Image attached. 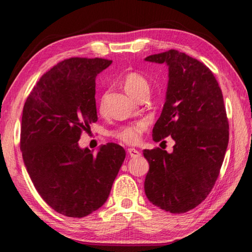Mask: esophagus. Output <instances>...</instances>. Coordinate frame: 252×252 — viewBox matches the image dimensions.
<instances>
[{
	"label": "esophagus",
	"mask_w": 252,
	"mask_h": 252,
	"mask_svg": "<svg viewBox=\"0 0 252 252\" xmlns=\"http://www.w3.org/2000/svg\"><path fill=\"white\" fill-rule=\"evenodd\" d=\"M127 155H129L131 158H139L140 156H141V153H140L136 149H127Z\"/></svg>",
	"instance_id": "esophagus-1"
}]
</instances>
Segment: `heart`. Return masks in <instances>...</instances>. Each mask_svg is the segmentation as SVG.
Listing matches in <instances>:
<instances>
[{"mask_svg":"<svg viewBox=\"0 0 252 252\" xmlns=\"http://www.w3.org/2000/svg\"><path fill=\"white\" fill-rule=\"evenodd\" d=\"M123 85H125L126 91L131 96H133L134 99H136L142 92L149 91V83L147 79L141 74L135 73V72H131V73H127L125 76V79H123ZM102 106L103 105L101 103V108ZM146 122L139 121L133 123V125L119 127L118 130L113 132V135L116 138L120 139L123 142L133 144L139 141L140 135L146 130Z\"/></svg>","mask_w":252,"mask_h":252,"instance_id":"obj_1","label":"heart"}]
</instances>
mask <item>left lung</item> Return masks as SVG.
Instances as JSON below:
<instances>
[{"label": "left lung", "instance_id": "left-lung-1", "mask_svg": "<svg viewBox=\"0 0 252 252\" xmlns=\"http://www.w3.org/2000/svg\"><path fill=\"white\" fill-rule=\"evenodd\" d=\"M144 61L168 66L165 102L152 138L174 141L171 153L143 151L150 165L144 192L162 210L183 213L207 198L222 165L229 142L222 92L212 72L186 53L169 50Z\"/></svg>", "mask_w": 252, "mask_h": 252}]
</instances>
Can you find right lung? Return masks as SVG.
Masks as SVG:
<instances>
[{"label":"right lung","instance_id":"1","mask_svg":"<svg viewBox=\"0 0 252 252\" xmlns=\"http://www.w3.org/2000/svg\"><path fill=\"white\" fill-rule=\"evenodd\" d=\"M112 61L71 58L42 75L25 102L21 150L33 186L63 216L82 218L105 203L126 151L116 143L94 155L80 148L82 131L97 120L95 78Z\"/></svg>","mask_w":252,"mask_h":252}]
</instances>
